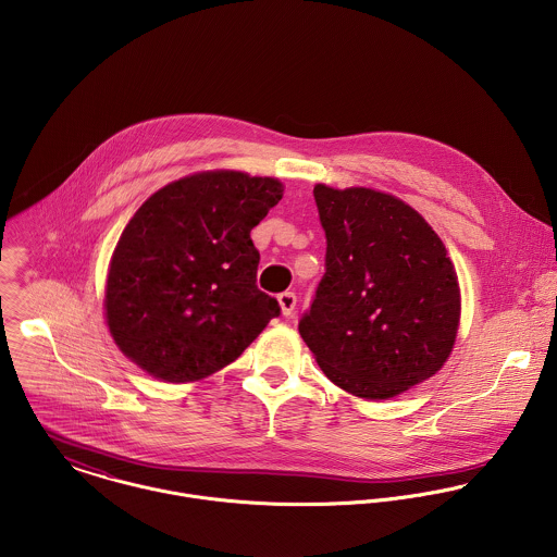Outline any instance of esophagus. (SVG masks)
Instances as JSON below:
<instances>
[{
  "label": "esophagus",
  "mask_w": 557,
  "mask_h": 557,
  "mask_svg": "<svg viewBox=\"0 0 557 557\" xmlns=\"http://www.w3.org/2000/svg\"><path fill=\"white\" fill-rule=\"evenodd\" d=\"M277 301H280V308H282V313L284 315H293V311H295V306H297V295L295 293H282V295H277Z\"/></svg>",
  "instance_id": "esophagus-1"
}]
</instances>
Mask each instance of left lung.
I'll list each match as a JSON object with an SVG mask.
<instances>
[{
    "label": "left lung",
    "instance_id": "obj_1",
    "mask_svg": "<svg viewBox=\"0 0 557 557\" xmlns=\"http://www.w3.org/2000/svg\"><path fill=\"white\" fill-rule=\"evenodd\" d=\"M324 275L299 320L318 366L339 388L388 399L440 370L455 344V267L425 218L370 187L318 184Z\"/></svg>",
    "mask_w": 557,
    "mask_h": 557
}]
</instances>
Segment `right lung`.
<instances>
[{"instance_id":"add662e5","label":"right lung","mask_w":557,"mask_h":557,"mask_svg":"<svg viewBox=\"0 0 557 557\" xmlns=\"http://www.w3.org/2000/svg\"><path fill=\"white\" fill-rule=\"evenodd\" d=\"M273 177L205 171L151 194L107 277V324L129 361L164 382L231 366L280 304L258 290L251 228L282 200Z\"/></svg>"}]
</instances>
